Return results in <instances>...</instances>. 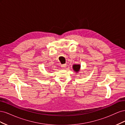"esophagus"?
Returning a JSON list of instances; mask_svg holds the SVG:
<instances>
[{
  "mask_svg": "<svg viewBox=\"0 0 125 125\" xmlns=\"http://www.w3.org/2000/svg\"><path fill=\"white\" fill-rule=\"evenodd\" d=\"M67 67V65L66 64H62V65H61V67L62 68H65Z\"/></svg>",
  "mask_w": 125,
  "mask_h": 125,
  "instance_id": "34e87169",
  "label": "esophagus"
}]
</instances>
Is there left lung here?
Returning a JSON list of instances; mask_svg holds the SVG:
<instances>
[{
    "label": "left lung",
    "mask_w": 125,
    "mask_h": 125,
    "mask_svg": "<svg viewBox=\"0 0 125 125\" xmlns=\"http://www.w3.org/2000/svg\"><path fill=\"white\" fill-rule=\"evenodd\" d=\"M73 67L74 71L76 72V73H78L80 70L81 66L80 65H73Z\"/></svg>",
    "instance_id": "8db88e82"
}]
</instances>
